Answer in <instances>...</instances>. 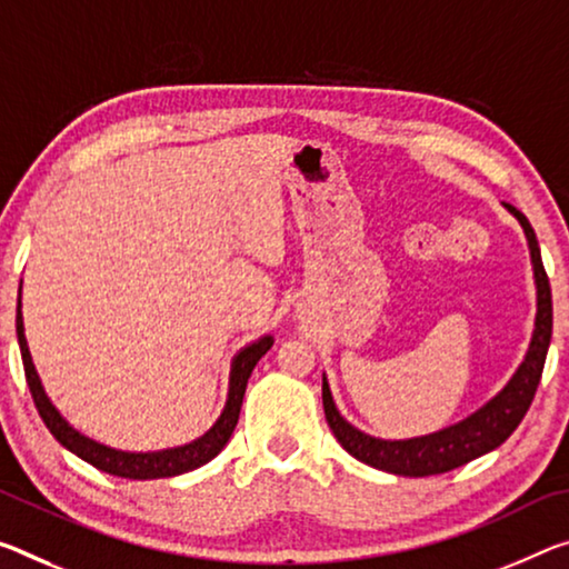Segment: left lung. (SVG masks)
Listing matches in <instances>:
<instances>
[{"label": "left lung", "instance_id": "obj_1", "mask_svg": "<svg viewBox=\"0 0 569 569\" xmlns=\"http://www.w3.org/2000/svg\"><path fill=\"white\" fill-rule=\"evenodd\" d=\"M509 207V212L521 222L527 232L531 263H535V278H537V323L535 337H531V347L527 351V359L511 377V382L496 395V398L483 405L479 412L466 418L458 426H450L440 432H432L426 438L412 440H380L367 436V432L351 428L349 422L341 418L339 410L333 408L329 385L323 380L321 398H323V412H327V422L333 436L357 461H362L372 468H380L387 473L398 476H436L448 473L458 466H466L473 458H479L489 450L499 448L513 430L519 428L521 418H525L531 400L537 395V385L542 380V369L549 349V339H552V291H549V278L542 266V256H539V242L535 230H531L529 220L521 214L517 207Z\"/></svg>", "mask_w": 569, "mask_h": 569}]
</instances>
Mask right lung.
I'll list each match as a JSON object with an SVG mask.
<instances>
[{"instance_id":"obj_1","label":"right lung","mask_w":569,"mask_h":569,"mask_svg":"<svg viewBox=\"0 0 569 569\" xmlns=\"http://www.w3.org/2000/svg\"><path fill=\"white\" fill-rule=\"evenodd\" d=\"M17 339H20V351H22V365H24V377L27 385H30L34 408H38L40 418L52 436L58 438L60 446H66L70 453L83 458L90 466H96L98 471H106L111 476H119V479H131V481H149V479H169V476H179L192 471V468H200L202 463L212 461L214 456L220 453L228 443L232 430L238 426L240 418V405L242 395H246V387L250 380L252 367L258 365V359L266 355V351L273 347V339L263 337L256 345H250L240 351L236 357V365H232V377H230V398L220 420L204 432L202 438H197L194 443L161 450V453H123V450L106 448L96 440L80 436L78 430L68 426L66 420L60 418V412L52 408L48 395H44L42 385L38 380V372H34L30 349H27L24 331H22V313L17 311Z\"/></svg>"}]
</instances>
